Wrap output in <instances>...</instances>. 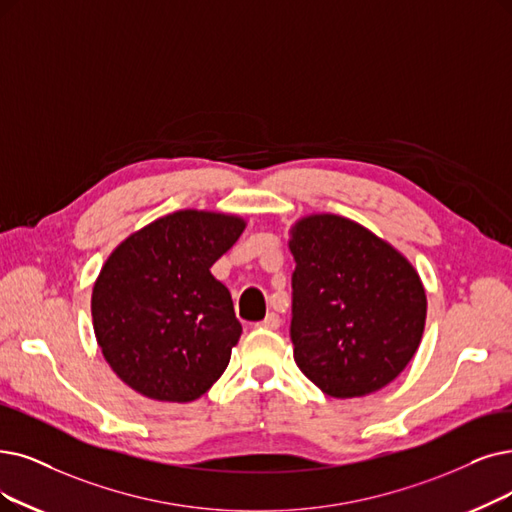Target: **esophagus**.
<instances>
[{
    "mask_svg": "<svg viewBox=\"0 0 512 512\" xmlns=\"http://www.w3.org/2000/svg\"><path fill=\"white\" fill-rule=\"evenodd\" d=\"M279 325H281V317L277 313H269L260 321V327H267V330H279Z\"/></svg>",
    "mask_w": 512,
    "mask_h": 512,
    "instance_id": "1",
    "label": "esophagus"
}]
</instances>
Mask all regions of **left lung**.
<instances>
[{"label":"left lung","mask_w":512,"mask_h":512,"mask_svg":"<svg viewBox=\"0 0 512 512\" xmlns=\"http://www.w3.org/2000/svg\"><path fill=\"white\" fill-rule=\"evenodd\" d=\"M294 359L336 399L393 382L412 361L426 321L414 267L361 224L315 214L292 229Z\"/></svg>","instance_id":"8db88e82"}]
</instances>
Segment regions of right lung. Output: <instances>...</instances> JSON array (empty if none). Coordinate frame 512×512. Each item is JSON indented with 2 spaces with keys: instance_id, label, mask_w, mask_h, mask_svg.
I'll use <instances>...</instances> for the list:
<instances>
[{
  "instance_id": "add662e5",
  "label": "right lung",
  "mask_w": 512,
  "mask_h": 512,
  "mask_svg": "<svg viewBox=\"0 0 512 512\" xmlns=\"http://www.w3.org/2000/svg\"><path fill=\"white\" fill-rule=\"evenodd\" d=\"M243 229L237 216L182 210L130 235L105 262L92 292L94 334L136 393L187 403L227 370L241 323L210 267Z\"/></svg>"
}]
</instances>
